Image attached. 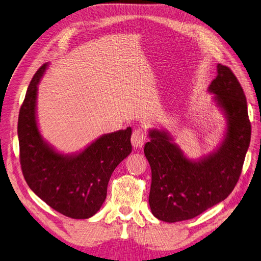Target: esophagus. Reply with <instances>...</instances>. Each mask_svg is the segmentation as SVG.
<instances>
[{
	"label": "esophagus",
	"mask_w": 261,
	"mask_h": 261,
	"mask_svg": "<svg viewBox=\"0 0 261 261\" xmlns=\"http://www.w3.org/2000/svg\"><path fill=\"white\" fill-rule=\"evenodd\" d=\"M146 139V132L143 128H136L132 134V144L135 148L143 147Z\"/></svg>",
	"instance_id": "obj_1"
}]
</instances>
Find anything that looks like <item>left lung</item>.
<instances>
[{
	"mask_svg": "<svg viewBox=\"0 0 261 261\" xmlns=\"http://www.w3.org/2000/svg\"><path fill=\"white\" fill-rule=\"evenodd\" d=\"M226 116L227 129L217 151L198 161L189 160L167 132L150 129L144 152L151 168L149 204L164 222L193 219L232 193L241 176L250 143L247 101L232 70L218 64L209 86Z\"/></svg>",
	"mask_w": 261,
	"mask_h": 261,
	"instance_id": "left-lung-1",
	"label": "left lung"
}]
</instances>
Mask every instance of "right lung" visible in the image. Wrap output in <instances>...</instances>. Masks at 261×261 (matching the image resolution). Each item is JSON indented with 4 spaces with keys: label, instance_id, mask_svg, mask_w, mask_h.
Segmentation results:
<instances>
[{
    "label": "right lung",
    "instance_id": "obj_1",
    "mask_svg": "<svg viewBox=\"0 0 261 261\" xmlns=\"http://www.w3.org/2000/svg\"><path fill=\"white\" fill-rule=\"evenodd\" d=\"M48 64L37 70L18 116L19 160L28 186L51 208L72 219H88L100 210L113 171L132 152V128L106 134L82 152L59 153L38 129V84Z\"/></svg>",
    "mask_w": 261,
    "mask_h": 261
}]
</instances>
